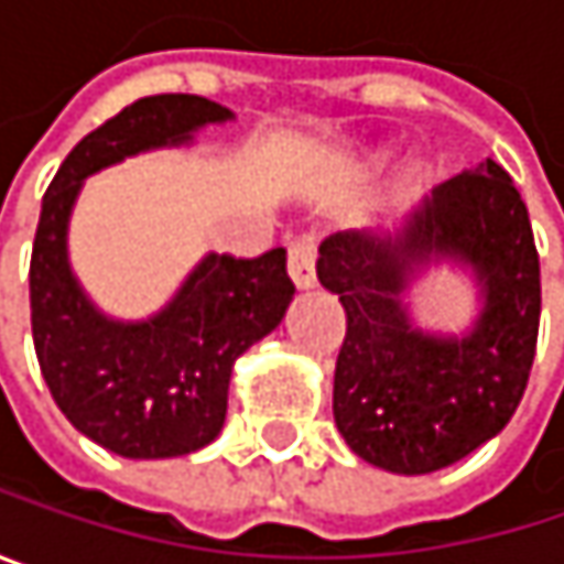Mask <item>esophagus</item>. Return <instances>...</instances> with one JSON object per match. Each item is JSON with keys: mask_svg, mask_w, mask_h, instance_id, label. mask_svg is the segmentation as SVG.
<instances>
[{"mask_svg": "<svg viewBox=\"0 0 564 564\" xmlns=\"http://www.w3.org/2000/svg\"><path fill=\"white\" fill-rule=\"evenodd\" d=\"M286 271L290 281L296 283L300 290L316 283V235H300L290 251H286Z\"/></svg>", "mask_w": 564, "mask_h": 564, "instance_id": "1", "label": "esophagus"}]
</instances>
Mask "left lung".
<instances>
[{
  "label": "left lung",
  "instance_id": "obj_1",
  "mask_svg": "<svg viewBox=\"0 0 564 564\" xmlns=\"http://www.w3.org/2000/svg\"><path fill=\"white\" fill-rule=\"evenodd\" d=\"M434 260L470 263L485 310L460 340L414 330L400 306ZM319 283L346 310L333 414L346 444L392 474H431L497 437L519 408L539 339V251L525 202L494 160L437 185L398 241L339 231Z\"/></svg>",
  "mask_w": 564,
  "mask_h": 564
}]
</instances>
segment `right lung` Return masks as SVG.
<instances>
[{
	"instance_id": "add662e5",
	"label": "right lung",
	"mask_w": 564,
	"mask_h": 564,
	"mask_svg": "<svg viewBox=\"0 0 564 564\" xmlns=\"http://www.w3.org/2000/svg\"><path fill=\"white\" fill-rule=\"evenodd\" d=\"M228 117V107L198 94L140 97L67 153L42 198L29 268L35 356L64 417L120 457H178L218 437L235 359L281 323L293 300L286 251L208 254L163 313L113 323L70 278L67 215L90 172L188 143L198 127Z\"/></svg>"
}]
</instances>
